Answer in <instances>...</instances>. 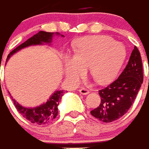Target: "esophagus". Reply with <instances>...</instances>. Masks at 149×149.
<instances>
[{
	"label": "esophagus",
	"instance_id": "1",
	"mask_svg": "<svg viewBox=\"0 0 149 149\" xmlns=\"http://www.w3.org/2000/svg\"><path fill=\"white\" fill-rule=\"evenodd\" d=\"M79 92H80L81 95H88V94L90 93L89 90H88L87 88H82L79 89Z\"/></svg>",
	"mask_w": 149,
	"mask_h": 149
}]
</instances>
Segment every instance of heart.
<instances>
[{
	"label": "heart",
	"instance_id": "obj_1",
	"mask_svg": "<svg viewBox=\"0 0 149 149\" xmlns=\"http://www.w3.org/2000/svg\"><path fill=\"white\" fill-rule=\"evenodd\" d=\"M126 58L124 45L108 36L84 37L73 48V57L65 60V74L71 81L77 82L89 68L91 77L99 84L111 81L117 77Z\"/></svg>",
	"mask_w": 149,
	"mask_h": 149
}]
</instances>
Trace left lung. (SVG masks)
<instances>
[{
  "label": "left lung",
  "mask_w": 149,
  "mask_h": 149,
  "mask_svg": "<svg viewBox=\"0 0 149 149\" xmlns=\"http://www.w3.org/2000/svg\"><path fill=\"white\" fill-rule=\"evenodd\" d=\"M143 82V68L139 49L135 46L128 62L119 77L99 90V106L91 111V115L105 123L122 117L136 98Z\"/></svg>",
  "instance_id": "8db88e82"
}]
</instances>
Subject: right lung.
<instances>
[{
	"mask_svg": "<svg viewBox=\"0 0 149 149\" xmlns=\"http://www.w3.org/2000/svg\"><path fill=\"white\" fill-rule=\"evenodd\" d=\"M57 35H59V33H56ZM54 33L52 32L39 31L38 34H34V36L27 39L25 42L22 43L18 47L14 49L10 54H8L7 61L10 58V57L17 52H18L22 48L31 46V45H42L44 43L50 44L52 41ZM64 37V35H61ZM6 61V62H7ZM65 94V91H56L53 95L50 97V98L44 104H41L35 108H25L21 106V104L17 103L14 99L12 98L14 104L18 112L22 115L24 118L28 120L31 123L37 124V125H46L52 121L58 115V105L59 104L61 99L62 95Z\"/></svg>",
	"mask_w": 149,
	"mask_h": 149,
	"instance_id": "add662e5",
	"label": "right lung"
}]
</instances>
